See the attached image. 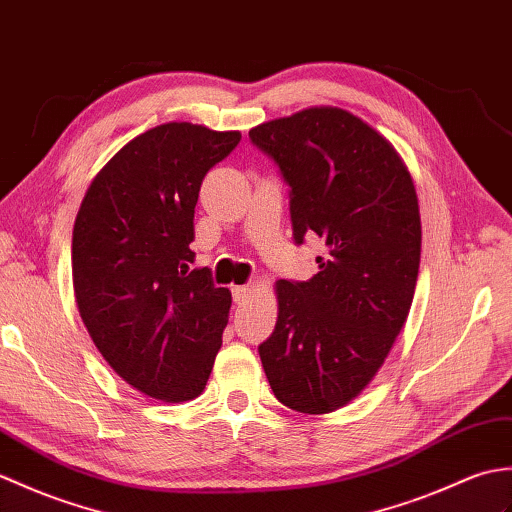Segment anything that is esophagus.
<instances>
[{
  "label": "esophagus",
  "mask_w": 512,
  "mask_h": 512,
  "mask_svg": "<svg viewBox=\"0 0 512 512\" xmlns=\"http://www.w3.org/2000/svg\"><path fill=\"white\" fill-rule=\"evenodd\" d=\"M252 293H254L252 285H238V287H234V302L243 304V302L252 298Z\"/></svg>",
  "instance_id": "obj_1"
}]
</instances>
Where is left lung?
I'll list each match as a JSON object with an SVG mask.
<instances>
[{
  "label": "left lung",
  "mask_w": 512,
  "mask_h": 512,
  "mask_svg": "<svg viewBox=\"0 0 512 512\" xmlns=\"http://www.w3.org/2000/svg\"><path fill=\"white\" fill-rule=\"evenodd\" d=\"M249 138L291 188L295 243L311 234L326 252L309 282H276L260 361L282 405L335 412L374 379L410 313L423 241L414 181L394 146L342 107H306Z\"/></svg>",
  "instance_id": "obj_1"
}]
</instances>
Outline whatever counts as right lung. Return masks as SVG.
Segmentation results:
<instances>
[{
  "label": "right lung",
  "mask_w": 512,
  "mask_h": 512,
  "mask_svg": "<svg viewBox=\"0 0 512 512\" xmlns=\"http://www.w3.org/2000/svg\"><path fill=\"white\" fill-rule=\"evenodd\" d=\"M241 131L166 122L98 170L78 208L72 280L100 355L131 388L162 403L206 388L232 293L192 269L195 206L208 170Z\"/></svg>",
  "instance_id": "obj_1"
}]
</instances>
